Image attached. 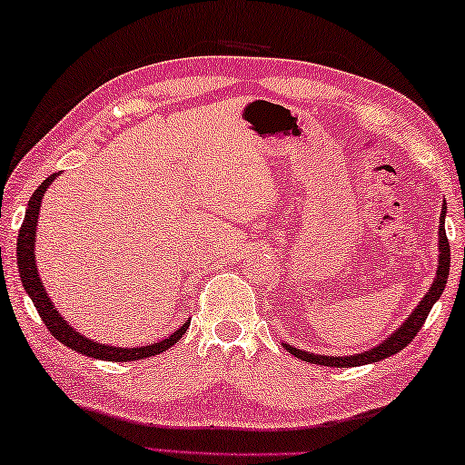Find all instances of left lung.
<instances>
[{
	"label": "left lung",
	"instance_id": "8db88e82",
	"mask_svg": "<svg viewBox=\"0 0 465 465\" xmlns=\"http://www.w3.org/2000/svg\"><path fill=\"white\" fill-rule=\"evenodd\" d=\"M445 210L447 205H443L440 210V224H439V268H437V276L432 280V284L429 288V292L424 294V299L420 304L412 311L401 327H398L390 338L383 340L381 344L367 350V352L361 354H352V356H323V354H309L304 350L292 348L291 344H284L288 352L294 354L296 359L313 362V364H323V367H338V369H346V367H361V364H371L377 361H383L387 356L398 354L401 348H406L410 341L416 338V333L420 331L422 323L429 317L432 304L439 301V296L443 294L445 284H447V276H449V268H451V249H449V241L445 234Z\"/></svg>",
	"mask_w": 465,
	"mask_h": 465
}]
</instances>
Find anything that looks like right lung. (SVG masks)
<instances>
[{"label":"right lung","mask_w":465,"mask_h":465,"mask_svg":"<svg viewBox=\"0 0 465 465\" xmlns=\"http://www.w3.org/2000/svg\"><path fill=\"white\" fill-rule=\"evenodd\" d=\"M55 177H57V173L49 174V177L41 183L39 189H35L33 197L28 200L25 223H22V226H20L18 245H16L18 272H20L22 286H25V291L28 292L30 299H33L36 311H39V315L45 322V325H47V330L53 333V338H57L61 344L70 346L72 350H75V352H80V354L93 356V359H101V361H115V362L150 359V356L161 354V352H164V350H169L171 346L177 344V341L183 338V333L187 331L189 322L183 323L177 331L171 333L169 338L156 341V344L142 346V348H119V346L96 344L94 340L84 338L82 333L75 331L74 327L59 315V311L53 307V302L47 296V291H45V286L39 278V270H36V262H35V242L36 241H35V237H36V223H39L41 200Z\"/></svg>","instance_id":"1"}]
</instances>
